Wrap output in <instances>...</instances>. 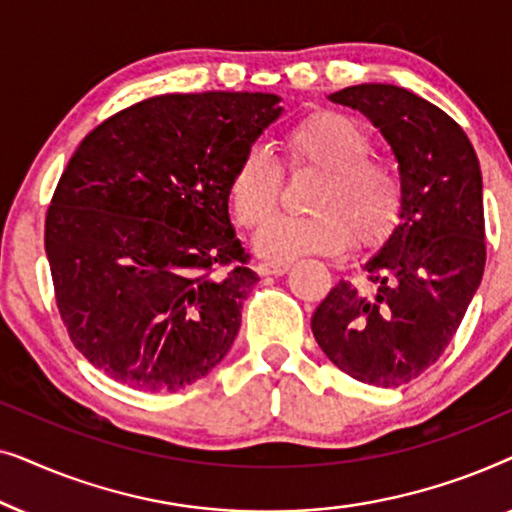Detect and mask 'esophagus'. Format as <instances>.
I'll list each match as a JSON object with an SVG mask.
<instances>
[{
    "mask_svg": "<svg viewBox=\"0 0 512 512\" xmlns=\"http://www.w3.org/2000/svg\"><path fill=\"white\" fill-rule=\"evenodd\" d=\"M289 268H291V265L282 263V261H263V263L256 265V272L261 277H279V275H284V272Z\"/></svg>",
    "mask_w": 512,
    "mask_h": 512,
    "instance_id": "1",
    "label": "esophagus"
}]
</instances>
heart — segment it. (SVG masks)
<instances>
[{
	"label": "heart",
	"mask_w": 512,
	"mask_h": 512,
	"mask_svg": "<svg viewBox=\"0 0 512 512\" xmlns=\"http://www.w3.org/2000/svg\"><path fill=\"white\" fill-rule=\"evenodd\" d=\"M282 149L277 163L261 146H251L228 179L235 221L258 228L282 200V167L321 172L305 200L312 214L268 223L256 237L258 254L272 261L338 254L349 240L356 249L373 247L394 230L403 209V179L394 163L370 153V135L356 118L314 111L286 130Z\"/></svg>",
	"instance_id": "1"
}]
</instances>
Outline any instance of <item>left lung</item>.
Here are the masks:
<instances>
[{"mask_svg": "<svg viewBox=\"0 0 512 512\" xmlns=\"http://www.w3.org/2000/svg\"><path fill=\"white\" fill-rule=\"evenodd\" d=\"M387 139L403 179L401 223L366 263L368 286L340 279L312 314L324 354L354 380L401 387L450 345L485 272L482 174L443 109L389 83L331 95Z\"/></svg>", "mask_w": 512, "mask_h": 512, "instance_id": "1", "label": "left lung"}]
</instances>
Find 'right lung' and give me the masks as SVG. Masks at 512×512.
Here are the masks:
<instances>
[{
	"label": "right lung",
	"instance_id": "obj_1",
	"mask_svg": "<svg viewBox=\"0 0 512 512\" xmlns=\"http://www.w3.org/2000/svg\"><path fill=\"white\" fill-rule=\"evenodd\" d=\"M270 93L158 95L88 132L46 212L69 340L111 380L177 391L228 354L258 282L228 179L282 107Z\"/></svg>",
	"mask_w": 512,
	"mask_h": 512
}]
</instances>
